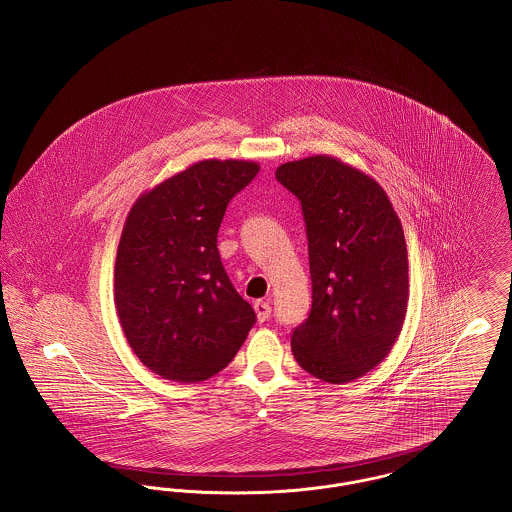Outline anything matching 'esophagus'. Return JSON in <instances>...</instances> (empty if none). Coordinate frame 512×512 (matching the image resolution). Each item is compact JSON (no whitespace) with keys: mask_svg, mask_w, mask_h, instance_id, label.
I'll return each instance as SVG.
<instances>
[{"mask_svg":"<svg viewBox=\"0 0 512 512\" xmlns=\"http://www.w3.org/2000/svg\"><path fill=\"white\" fill-rule=\"evenodd\" d=\"M253 309H255V313H257L259 323H265V321L271 317V305H269L267 301H255V303H253Z\"/></svg>","mask_w":512,"mask_h":512,"instance_id":"34e87169","label":"esophagus"}]
</instances>
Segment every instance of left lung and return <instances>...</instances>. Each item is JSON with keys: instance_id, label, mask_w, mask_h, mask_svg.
I'll list each match as a JSON object with an SVG mask.
<instances>
[{"instance_id": "left-lung-1", "label": "left lung", "mask_w": 512, "mask_h": 512, "mask_svg": "<svg viewBox=\"0 0 512 512\" xmlns=\"http://www.w3.org/2000/svg\"><path fill=\"white\" fill-rule=\"evenodd\" d=\"M301 201L307 226L311 313L292 354L313 377L344 385L389 356L410 300L408 249L387 191L336 156L276 168Z\"/></svg>"}]
</instances>
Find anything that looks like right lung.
<instances>
[{
  "mask_svg": "<svg viewBox=\"0 0 512 512\" xmlns=\"http://www.w3.org/2000/svg\"><path fill=\"white\" fill-rule=\"evenodd\" d=\"M253 160H199L139 195L121 230L114 303L133 354L152 373L199 383L222 371L255 311L222 267L216 236Z\"/></svg>",
  "mask_w": 512,
  "mask_h": 512,
  "instance_id": "right-lung-1",
  "label": "right lung"
}]
</instances>
